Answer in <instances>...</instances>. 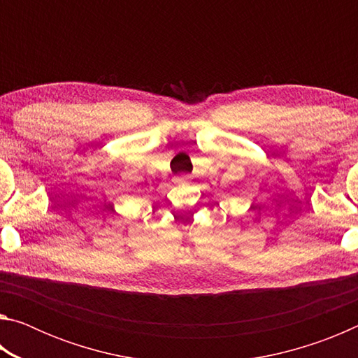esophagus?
<instances>
[{
	"instance_id": "esophagus-1",
	"label": "esophagus",
	"mask_w": 358,
	"mask_h": 358,
	"mask_svg": "<svg viewBox=\"0 0 358 358\" xmlns=\"http://www.w3.org/2000/svg\"><path fill=\"white\" fill-rule=\"evenodd\" d=\"M180 180H181V178H178V181H180Z\"/></svg>"
}]
</instances>
